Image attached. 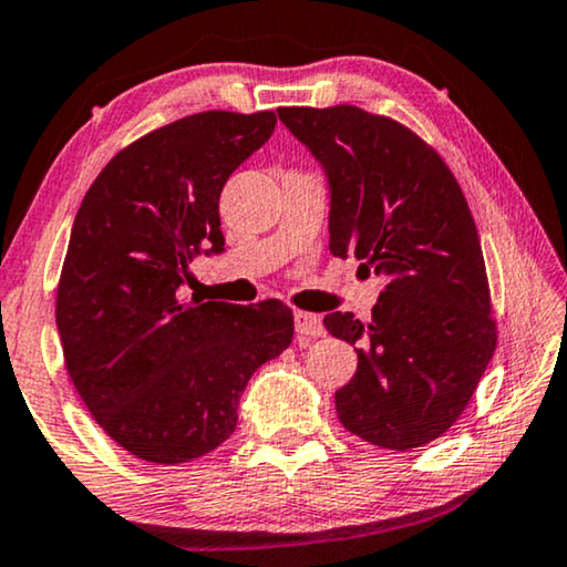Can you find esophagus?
<instances>
[{
    "mask_svg": "<svg viewBox=\"0 0 567 567\" xmlns=\"http://www.w3.org/2000/svg\"><path fill=\"white\" fill-rule=\"evenodd\" d=\"M295 331H298V337L302 339H318L326 333L321 316L306 313V310H295Z\"/></svg>",
    "mask_w": 567,
    "mask_h": 567,
    "instance_id": "esophagus-1",
    "label": "esophagus"
}]
</instances>
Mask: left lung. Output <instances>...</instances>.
<instances>
[{
  "label": "left lung",
  "mask_w": 567,
  "mask_h": 567,
  "mask_svg": "<svg viewBox=\"0 0 567 567\" xmlns=\"http://www.w3.org/2000/svg\"><path fill=\"white\" fill-rule=\"evenodd\" d=\"M329 185V249L385 277L372 316L333 310L331 337L357 347L337 390L339 421L364 442L413 450L467 409L493 349L488 277L465 195L432 146L360 107H280Z\"/></svg>",
  "instance_id": "1"
}]
</instances>
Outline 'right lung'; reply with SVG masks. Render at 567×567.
Masks as SVG:
<instances>
[{"label":"right lung","instance_id":"right-lung-1","mask_svg":"<svg viewBox=\"0 0 567 567\" xmlns=\"http://www.w3.org/2000/svg\"><path fill=\"white\" fill-rule=\"evenodd\" d=\"M275 113L210 110L123 148L79 207L55 292L66 370L135 457L177 465L236 432L238 398L292 341L280 300H182L195 257L223 254L220 189L265 146Z\"/></svg>","mask_w":567,"mask_h":567}]
</instances>
